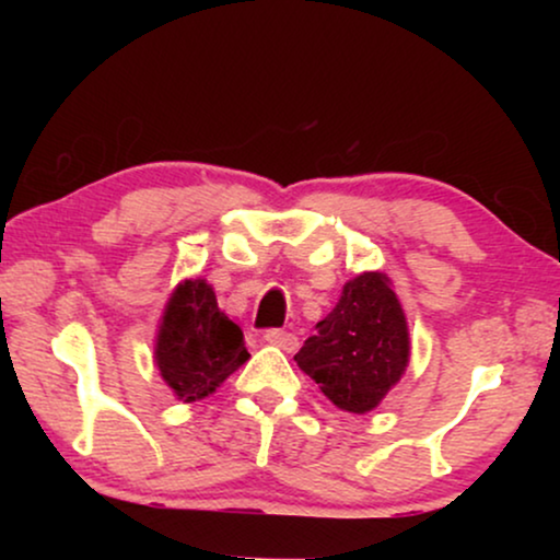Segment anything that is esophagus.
I'll return each instance as SVG.
<instances>
[{
  "label": "esophagus",
  "instance_id": "1",
  "mask_svg": "<svg viewBox=\"0 0 560 560\" xmlns=\"http://www.w3.org/2000/svg\"><path fill=\"white\" fill-rule=\"evenodd\" d=\"M265 341L272 343V347H280L282 351H295L298 349V339L290 331H282V328H270L265 331Z\"/></svg>",
  "mask_w": 560,
  "mask_h": 560
}]
</instances>
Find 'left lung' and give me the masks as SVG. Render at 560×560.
Segmentation results:
<instances>
[{
  "label": "left lung",
  "instance_id": "1",
  "mask_svg": "<svg viewBox=\"0 0 560 560\" xmlns=\"http://www.w3.org/2000/svg\"><path fill=\"white\" fill-rule=\"evenodd\" d=\"M410 334L389 278L362 272L341 290L339 303L316 324L295 354L328 400L347 412H370L405 374Z\"/></svg>",
  "mask_w": 560,
  "mask_h": 560
}]
</instances>
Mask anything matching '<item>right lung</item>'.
Here are the masks:
<instances>
[{
	"label": "right lung",
	"mask_w": 560,
	"mask_h": 560,
	"mask_svg": "<svg viewBox=\"0 0 560 560\" xmlns=\"http://www.w3.org/2000/svg\"><path fill=\"white\" fill-rule=\"evenodd\" d=\"M247 359L242 328L219 308L209 282L183 280L165 305L155 341L160 377L175 397L203 400Z\"/></svg>",
	"instance_id": "right-lung-1"
}]
</instances>
